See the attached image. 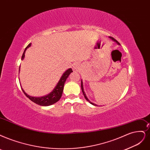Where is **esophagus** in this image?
I'll return each instance as SVG.
<instances>
[{
	"instance_id": "obj_1",
	"label": "esophagus",
	"mask_w": 150,
	"mask_h": 150,
	"mask_svg": "<svg viewBox=\"0 0 150 150\" xmlns=\"http://www.w3.org/2000/svg\"><path fill=\"white\" fill-rule=\"evenodd\" d=\"M79 65L77 64H75L74 65V66H73V70H77L79 69Z\"/></svg>"
}]
</instances>
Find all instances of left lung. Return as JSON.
Returning <instances> with one entry per match:
<instances>
[{"label": "left lung", "instance_id": "1", "mask_svg": "<svg viewBox=\"0 0 150 150\" xmlns=\"http://www.w3.org/2000/svg\"><path fill=\"white\" fill-rule=\"evenodd\" d=\"M110 39H112V40L114 41H115V42H116L117 43V44H119V45H120V43L117 41V40H115V39L114 38H112V37H109ZM81 90H82V92H83V95H84V97H85V98L86 99V100L89 102V103H90L91 104H93V105H94V106H97L96 104H95L94 103H91V101H90V100H88V99L87 98V97H86V94L85 93V91H84V90H83V82H82V80L81 81Z\"/></svg>", "mask_w": 150, "mask_h": 150}]
</instances>
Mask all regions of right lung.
Masks as SVG:
<instances>
[{
	"mask_svg": "<svg viewBox=\"0 0 150 150\" xmlns=\"http://www.w3.org/2000/svg\"><path fill=\"white\" fill-rule=\"evenodd\" d=\"M31 44L30 43L25 48L23 54L22 55L21 60H23L24 59L26 50L27 48H28L29 47L31 46ZM20 67H19V71H20ZM71 72H73L71 69H69L68 70H67L63 74L62 76H61L60 79L57 83V85L54 88V89L49 94H48V95L46 96H44L42 97H33V96H29L28 95H27V94L25 92V91L21 88L22 91H23V92L24 93V94L26 96L27 98H28L31 101L34 102L35 103L42 106H50V105H52L55 103H57L60 99L62 95L65 82Z\"/></svg>",
	"mask_w": 150,
	"mask_h": 150,
	"instance_id": "1",
	"label": "right lung"
}]
</instances>
